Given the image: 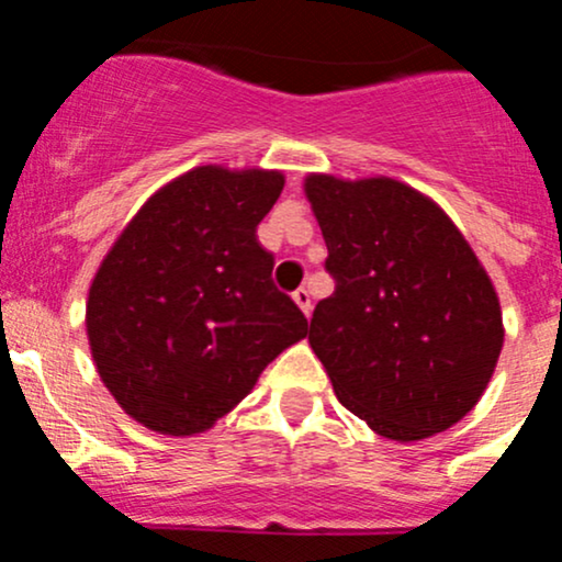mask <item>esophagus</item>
Wrapping results in <instances>:
<instances>
[{"instance_id": "1", "label": "esophagus", "mask_w": 562, "mask_h": 562, "mask_svg": "<svg viewBox=\"0 0 562 562\" xmlns=\"http://www.w3.org/2000/svg\"><path fill=\"white\" fill-rule=\"evenodd\" d=\"M292 300H294V303L300 305V311H303L305 316L311 314V292H308V289H305V286H300L297 292H292Z\"/></svg>"}]
</instances>
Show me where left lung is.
Segmentation results:
<instances>
[{
    "instance_id": "obj_1",
    "label": "left lung",
    "mask_w": 562,
    "mask_h": 562,
    "mask_svg": "<svg viewBox=\"0 0 562 562\" xmlns=\"http://www.w3.org/2000/svg\"><path fill=\"white\" fill-rule=\"evenodd\" d=\"M335 292L308 344L338 401L392 441L460 422L503 349L501 303L452 218L395 178H305Z\"/></svg>"
}]
</instances>
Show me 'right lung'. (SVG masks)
<instances>
[{
  "mask_svg": "<svg viewBox=\"0 0 562 562\" xmlns=\"http://www.w3.org/2000/svg\"><path fill=\"white\" fill-rule=\"evenodd\" d=\"M281 189L279 170L194 167L148 196L102 259L86 303L91 357L148 430H207L308 335L257 240Z\"/></svg>",
  "mask_w": 562,
  "mask_h": 562,
  "instance_id": "right-lung-1",
  "label": "right lung"
}]
</instances>
